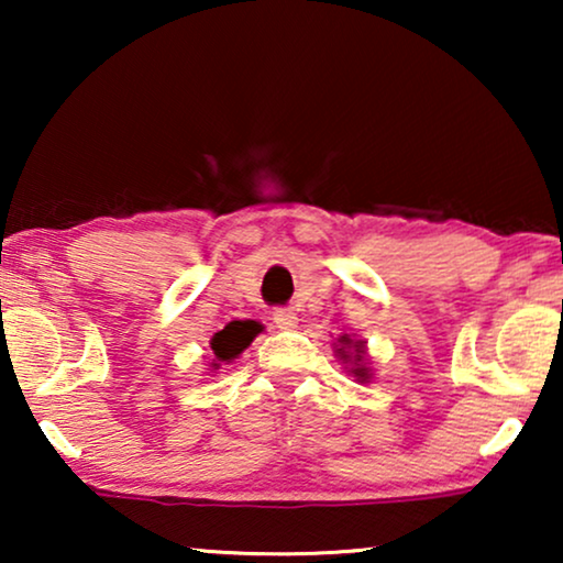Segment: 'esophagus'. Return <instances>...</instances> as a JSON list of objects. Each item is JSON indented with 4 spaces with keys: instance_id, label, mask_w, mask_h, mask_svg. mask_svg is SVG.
Here are the masks:
<instances>
[{
    "instance_id": "esophagus-1",
    "label": "esophagus",
    "mask_w": 563,
    "mask_h": 563,
    "mask_svg": "<svg viewBox=\"0 0 563 563\" xmlns=\"http://www.w3.org/2000/svg\"><path fill=\"white\" fill-rule=\"evenodd\" d=\"M272 320L279 330H291L297 325V312L289 310V307H279V310H274Z\"/></svg>"
}]
</instances>
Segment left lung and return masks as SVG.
I'll return each instance as SVG.
<instances>
[{"label":"left lung","instance_id":"left-lung-1","mask_svg":"<svg viewBox=\"0 0 563 563\" xmlns=\"http://www.w3.org/2000/svg\"><path fill=\"white\" fill-rule=\"evenodd\" d=\"M333 353H335V358L341 361V364H345V368H349V374L356 382L366 384L374 376L372 361H368L366 341H361V338H351V335L343 333L341 338H335Z\"/></svg>","mask_w":563,"mask_h":563}]
</instances>
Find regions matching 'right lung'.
I'll return each instance as SVG.
<instances>
[{
  "label": "right lung",
  "mask_w": 563,
  "mask_h": 563,
  "mask_svg": "<svg viewBox=\"0 0 563 563\" xmlns=\"http://www.w3.org/2000/svg\"><path fill=\"white\" fill-rule=\"evenodd\" d=\"M264 325H258L256 320H233L228 322L225 328L218 330L210 338V349H212V361L207 366V372H214V368H220L222 364H233V361L241 356V353L249 349L253 343V338H256Z\"/></svg>",
  "instance_id": "obj_1"
}]
</instances>
